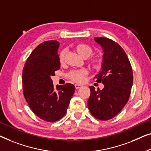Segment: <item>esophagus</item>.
Instances as JSON below:
<instances>
[{
  "mask_svg": "<svg viewBox=\"0 0 151 151\" xmlns=\"http://www.w3.org/2000/svg\"><path fill=\"white\" fill-rule=\"evenodd\" d=\"M82 87V85H81V84H75V88H76V89H79V88H81Z\"/></svg>",
  "mask_w": 151,
  "mask_h": 151,
  "instance_id": "esophagus-1",
  "label": "esophagus"
}]
</instances>
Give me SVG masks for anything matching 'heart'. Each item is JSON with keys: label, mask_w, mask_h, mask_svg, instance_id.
Returning <instances> with one entry per match:
<instances>
[{"label": "heart", "mask_w": 151, "mask_h": 151, "mask_svg": "<svg viewBox=\"0 0 151 151\" xmlns=\"http://www.w3.org/2000/svg\"><path fill=\"white\" fill-rule=\"evenodd\" d=\"M76 52L83 58L90 57L93 52V49L90 45L86 44H78L75 46ZM65 50H62L59 53V61L63 62L64 60ZM90 63L94 68H99L101 65V60L98 57H92L90 59ZM88 74V71L85 69L73 70L67 74V77L75 82L81 83L84 80L85 76Z\"/></svg>", "instance_id": "b5f03b06"}]
</instances>
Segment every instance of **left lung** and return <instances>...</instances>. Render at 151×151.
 Wrapping results in <instances>:
<instances>
[{
	"label": "left lung",
	"instance_id": "1",
	"mask_svg": "<svg viewBox=\"0 0 151 151\" xmlns=\"http://www.w3.org/2000/svg\"><path fill=\"white\" fill-rule=\"evenodd\" d=\"M94 40L104 52L101 71L94 78L96 82L103 83L104 88L95 90L90 86L88 107L94 118L108 120L115 117L129 101L133 70L126 52L118 43L103 37H95Z\"/></svg>",
	"mask_w": 151,
	"mask_h": 151
}]
</instances>
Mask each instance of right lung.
Here are the masks:
<instances>
[{
  "label": "right lung",
  "mask_w": 151,
  "mask_h": 151,
  "mask_svg": "<svg viewBox=\"0 0 151 151\" xmlns=\"http://www.w3.org/2000/svg\"><path fill=\"white\" fill-rule=\"evenodd\" d=\"M59 46L56 40L38 45L27 59L22 76L23 93L29 107L37 117L50 122L65 116L75 90L71 83L54 89L50 76L60 68Z\"/></svg>",
  "instance_id": "add662e5"
}]
</instances>
